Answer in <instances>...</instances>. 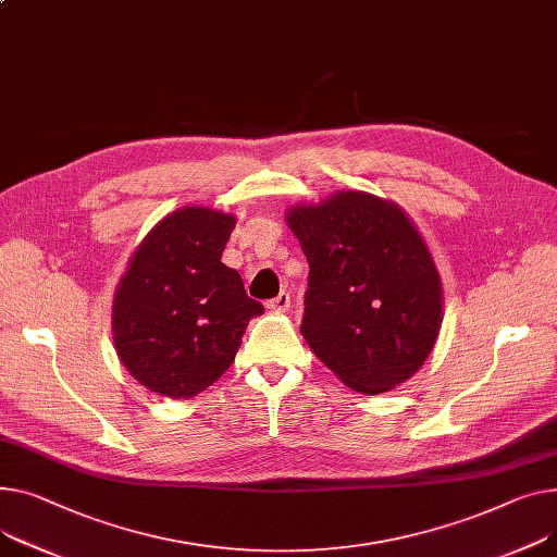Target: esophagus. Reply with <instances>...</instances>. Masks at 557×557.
<instances>
[{
    "instance_id": "obj_1",
    "label": "esophagus",
    "mask_w": 557,
    "mask_h": 557,
    "mask_svg": "<svg viewBox=\"0 0 557 557\" xmlns=\"http://www.w3.org/2000/svg\"><path fill=\"white\" fill-rule=\"evenodd\" d=\"M267 307H269L271 311H275V313H284V311H288V307H290V295H288L286 290H282L280 295H275L273 300H269V302H267Z\"/></svg>"
}]
</instances>
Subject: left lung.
Returning a JSON list of instances; mask_svg holds the SVG:
<instances>
[{
	"instance_id": "1",
	"label": "left lung",
	"mask_w": 557,
	"mask_h": 557,
	"mask_svg": "<svg viewBox=\"0 0 557 557\" xmlns=\"http://www.w3.org/2000/svg\"><path fill=\"white\" fill-rule=\"evenodd\" d=\"M309 262L302 336L362 394L417 374L441 326V280L414 226L367 193H338L286 216Z\"/></svg>"
}]
</instances>
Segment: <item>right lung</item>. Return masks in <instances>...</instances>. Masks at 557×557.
I'll return each mask as SVG.
<instances>
[{"instance_id": "add662e5", "label": "right lung", "mask_w": 557, "mask_h": 557, "mask_svg": "<svg viewBox=\"0 0 557 557\" xmlns=\"http://www.w3.org/2000/svg\"><path fill=\"white\" fill-rule=\"evenodd\" d=\"M235 219L183 208L143 239L114 300V343L127 372L150 392L193 398L226 372L250 318L242 275L221 262Z\"/></svg>"}]
</instances>
